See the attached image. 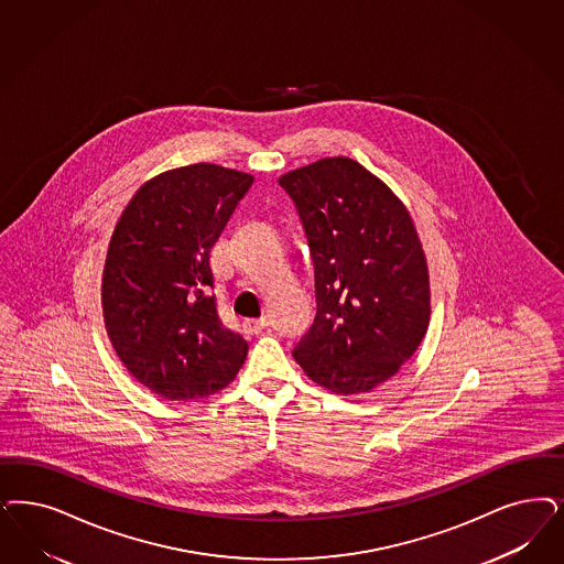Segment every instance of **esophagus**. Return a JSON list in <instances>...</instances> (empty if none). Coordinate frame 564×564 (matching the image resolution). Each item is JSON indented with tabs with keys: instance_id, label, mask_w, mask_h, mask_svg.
I'll return each instance as SVG.
<instances>
[{
	"instance_id": "obj_1",
	"label": "esophagus",
	"mask_w": 564,
	"mask_h": 564,
	"mask_svg": "<svg viewBox=\"0 0 564 564\" xmlns=\"http://www.w3.org/2000/svg\"><path fill=\"white\" fill-rule=\"evenodd\" d=\"M267 327H269V318H267V316L248 318V321L243 323V329L248 330V333H260V330L267 329Z\"/></svg>"
}]
</instances>
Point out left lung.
Returning a JSON list of instances; mask_svg holds the SVG:
<instances>
[{"instance_id": "left-lung-1", "label": "left lung", "mask_w": 564, "mask_h": 564, "mask_svg": "<svg viewBox=\"0 0 564 564\" xmlns=\"http://www.w3.org/2000/svg\"><path fill=\"white\" fill-rule=\"evenodd\" d=\"M314 262L316 316L293 348L314 383L341 395L386 383L421 346L431 293L404 204L351 158L281 176Z\"/></svg>"}]
</instances>
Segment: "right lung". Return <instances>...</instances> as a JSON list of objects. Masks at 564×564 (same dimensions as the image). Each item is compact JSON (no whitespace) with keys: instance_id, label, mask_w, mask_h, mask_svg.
<instances>
[{"instance_id":"obj_1","label":"right lung","mask_w":564,"mask_h":564,"mask_svg":"<svg viewBox=\"0 0 564 564\" xmlns=\"http://www.w3.org/2000/svg\"><path fill=\"white\" fill-rule=\"evenodd\" d=\"M253 176L192 164L143 183L120 214L101 276V308L118 358L166 400L227 388L248 341L227 329L214 297L210 250Z\"/></svg>"}]
</instances>
